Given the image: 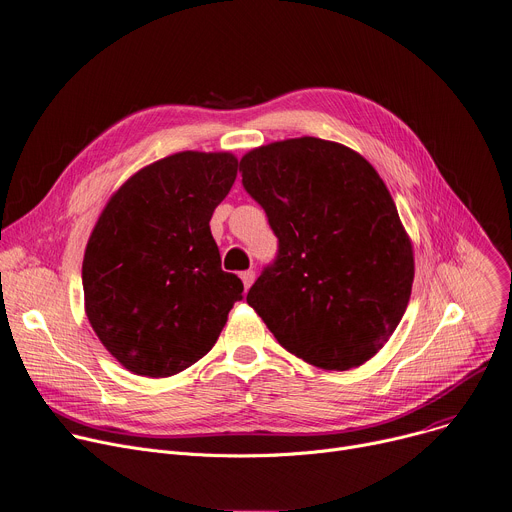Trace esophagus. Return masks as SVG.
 Instances as JSON below:
<instances>
[{
	"label": "esophagus",
	"mask_w": 512,
	"mask_h": 512,
	"mask_svg": "<svg viewBox=\"0 0 512 512\" xmlns=\"http://www.w3.org/2000/svg\"><path fill=\"white\" fill-rule=\"evenodd\" d=\"M241 280H243V284H245V290H249V288L253 286V282H255V271H253V269L243 271V274H241Z\"/></svg>",
	"instance_id": "34e87169"
}]
</instances>
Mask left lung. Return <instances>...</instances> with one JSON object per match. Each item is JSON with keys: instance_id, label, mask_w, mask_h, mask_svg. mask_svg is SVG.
Segmentation results:
<instances>
[{"instance_id": "8db88e82", "label": "left lung", "mask_w": 512, "mask_h": 512, "mask_svg": "<svg viewBox=\"0 0 512 512\" xmlns=\"http://www.w3.org/2000/svg\"><path fill=\"white\" fill-rule=\"evenodd\" d=\"M243 185L280 247L247 294L282 348L323 370H350L397 329L414 282V247L372 164L319 138L259 146Z\"/></svg>"}]
</instances>
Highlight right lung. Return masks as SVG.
Instances as JSON below:
<instances>
[{
  "mask_svg": "<svg viewBox=\"0 0 512 512\" xmlns=\"http://www.w3.org/2000/svg\"><path fill=\"white\" fill-rule=\"evenodd\" d=\"M236 168L230 152H177L131 175L100 212L82 263L84 309L129 372L164 379L189 368L243 298L210 230Z\"/></svg>",
  "mask_w": 512,
  "mask_h": 512,
  "instance_id": "obj_1",
  "label": "right lung"
}]
</instances>
